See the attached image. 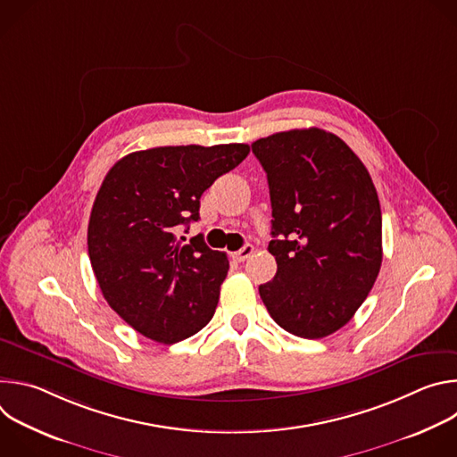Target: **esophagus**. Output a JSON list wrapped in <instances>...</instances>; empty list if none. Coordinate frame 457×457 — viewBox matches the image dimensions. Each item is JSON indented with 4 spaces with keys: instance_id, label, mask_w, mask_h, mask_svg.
Instances as JSON below:
<instances>
[{
    "instance_id": "obj_1",
    "label": "esophagus",
    "mask_w": 457,
    "mask_h": 457,
    "mask_svg": "<svg viewBox=\"0 0 457 457\" xmlns=\"http://www.w3.org/2000/svg\"><path fill=\"white\" fill-rule=\"evenodd\" d=\"M253 253H254V247L251 244H245L242 249L235 251L231 256H233V260H237V262H244V260L249 258Z\"/></svg>"
}]
</instances>
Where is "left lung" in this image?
<instances>
[{
  "label": "left lung",
  "instance_id": "obj_1",
  "mask_svg": "<svg viewBox=\"0 0 457 457\" xmlns=\"http://www.w3.org/2000/svg\"><path fill=\"white\" fill-rule=\"evenodd\" d=\"M268 173L270 253L277 275L258 287L287 333L318 340L354 316L381 268V210L358 155L320 128L251 145Z\"/></svg>",
  "mask_w": 457,
  "mask_h": 457
}]
</instances>
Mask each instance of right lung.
I'll use <instances>...</instances> for the list:
<instances>
[{
	"mask_svg": "<svg viewBox=\"0 0 457 457\" xmlns=\"http://www.w3.org/2000/svg\"><path fill=\"white\" fill-rule=\"evenodd\" d=\"M249 154L247 145L134 152L106 173L88 222V256L108 305L143 337L177 344L213 318L229 262L204 238L184 244L203 193Z\"/></svg>",
	"mask_w": 457,
	"mask_h": 457,
	"instance_id": "right-lung-1",
	"label": "right lung"
}]
</instances>
